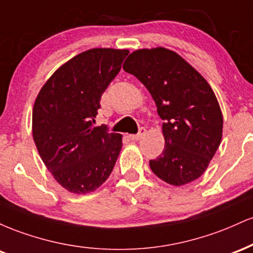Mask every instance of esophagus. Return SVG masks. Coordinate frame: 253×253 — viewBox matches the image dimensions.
Segmentation results:
<instances>
[{"instance_id":"1","label":"esophagus","mask_w":253,"mask_h":253,"mask_svg":"<svg viewBox=\"0 0 253 253\" xmlns=\"http://www.w3.org/2000/svg\"><path fill=\"white\" fill-rule=\"evenodd\" d=\"M145 133H146V129H145L144 127H141V128L139 129L138 134H132V135H129V139H130V140H133V141L140 140V139L143 138V136L145 135Z\"/></svg>"}]
</instances>
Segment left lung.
<instances>
[{
	"label": "left lung",
	"mask_w": 253,
	"mask_h": 253,
	"mask_svg": "<svg viewBox=\"0 0 253 253\" xmlns=\"http://www.w3.org/2000/svg\"><path fill=\"white\" fill-rule=\"evenodd\" d=\"M123 68L149 90L164 120L165 146L150 161L151 170L176 187L195 181L222 139V113L213 89L178 53L161 46L132 52Z\"/></svg>",
	"instance_id": "obj_1"
}]
</instances>
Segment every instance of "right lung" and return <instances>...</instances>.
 I'll return each instance as SVG.
<instances>
[{
    "mask_svg": "<svg viewBox=\"0 0 253 253\" xmlns=\"http://www.w3.org/2000/svg\"><path fill=\"white\" fill-rule=\"evenodd\" d=\"M128 50L91 48L53 72L36 98L32 133L43 164L70 193L88 194L107 181L123 135L94 127L104 90Z\"/></svg>",
    "mask_w": 253,
    "mask_h": 253,
    "instance_id": "1",
    "label": "right lung"
}]
</instances>
